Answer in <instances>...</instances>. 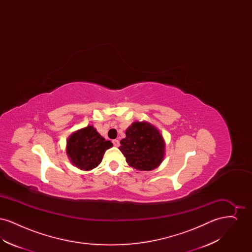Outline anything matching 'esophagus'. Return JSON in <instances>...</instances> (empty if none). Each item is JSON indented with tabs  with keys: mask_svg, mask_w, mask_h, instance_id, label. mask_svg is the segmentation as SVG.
Segmentation results:
<instances>
[{
	"mask_svg": "<svg viewBox=\"0 0 252 252\" xmlns=\"http://www.w3.org/2000/svg\"><path fill=\"white\" fill-rule=\"evenodd\" d=\"M112 144H113L114 146L118 147V146L120 145V142H119V140H113V141H112Z\"/></svg>",
	"mask_w": 252,
	"mask_h": 252,
	"instance_id": "esophagus-1",
	"label": "esophagus"
}]
</instances>
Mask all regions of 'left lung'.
<instances>
[{
	"label": "left lung",
	"mask_w": 252,
	"mask_h": 252,
	"mask_svg": "<svg viewBox=\"0 0 252 252\" xmlns=\"http://www.w3.org/2000/svg\"><path fill=\"white\" fill-rule=\"evenodd\" d=\"M121 152L129 166L150 171L158 167L164 156V142L156 127L146 122H135L121 141Z\"/></svg>",
	"instance_id": "obj_1"
}]
</instances>
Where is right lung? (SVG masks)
Returning <instances> with one entry per match:
<instances>
[{"label": "right lung", "instance_id": "add662e5", "mask_svg": "<svg viewBox=\"0 0 252 252\" xmlns=\"http://www.w3.org/2000/svg\"><path fill=\"white\" fill-rule=\"evenodd\" d=\"M111 146V142L89 126L71 135L67 142V154L76 167L88 171L102 161L106 150Z\"/></svg>", "mask_w": 252, "mask_h": 252}]
</instances>
